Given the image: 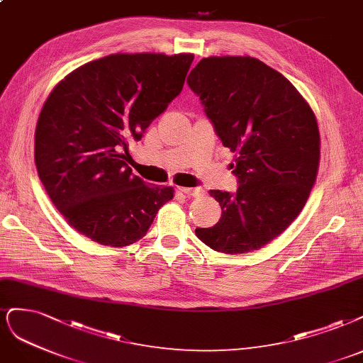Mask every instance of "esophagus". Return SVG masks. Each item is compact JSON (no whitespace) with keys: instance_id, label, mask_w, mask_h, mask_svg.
<instances>
[{"instance_id":"esophagus-1","label":"esophagus","mask_w":363,"mask_h":363,"mask_svg":"<svg viewBox=\"0 0 363 363\" xmlns=\"http://www.w3.org/2000/svg\"><path fill=\"white\" fill-rule=\"evenodd\" d=\"M180 191L183 194H186L187 196H201L204 194V189H203V187H199V186H196V187H180Z\"/></svg>"}]
</instances>
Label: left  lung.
<instances>
[{
  "label": "left lung",
  "instance_id": "obj_1",
  "mask_svg": "<svg viewBox=\"0 0 363 363\" xmlns=\"http://www.w3.org/2000/svg\"><path fill=\"white\" fill-rule=\"evenodd\" d=\"M219 140L235 153V192L210 191L219 222L195 234L245 254L284 233L305 207L320 160L314 112L282 73L252 57L203 58L187 77Z\"/></svg>",
  "mask_w": 363,
  "mask_h": 363
}]
</instances>
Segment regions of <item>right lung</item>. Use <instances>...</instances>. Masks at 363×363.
Masks as SVG:
<instances>
[{
  "mask_svg": "<svg viewBox=\"0 0 363 363\" xmlns=\"http://www.w3.org/2000/svg\"><path fill=\"white\" fill-rule=\"evenodd\" d=\"M192 61V54L108 55L49 94L35 128L37 172L60 213L93 242L135 243L174 196L171 186L135 176L128 147L182 93Z\"/></svg>",
  "mask_w": 363,
  "mask_h": 363,
  "instance_id": "1",
  "label": "right lung"
}]
</instances>
